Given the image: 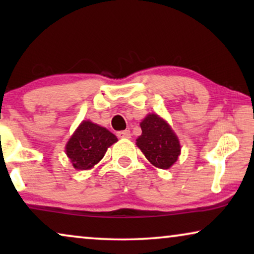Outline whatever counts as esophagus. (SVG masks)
Returning <instances> with one entry per match:
<instances>
[{"label":"esophagus","instance_id":"esophagus-1","mask_svg":"<svg viewBox=\"0 0 254 254\" xmlns=\"http://www.w3.org/2000/svg\"><path fill=\"white\" fill-rule=\"evenodd\" d=\"M118 137L120 138H129L130 137V131L129 130H120L117 133Z\"/></svg>","mask_w":254,"mask_h":254}]
</instances>
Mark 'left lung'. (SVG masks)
<instances>
[{
	"label": "left lung",
	"mask_w": 254,
	"mask_h": 254,
	"mask_svg": "<svg viewBox=\"0 0 254 254\" xmlns=\"http://www.w3.org/2000/svg\"><path fill=\"white\" fill-rule=\"evenodd\" d=\"M142 135L137 147L152 165L169 169L180 155V144L171 127L157 114H149L141 123Z\"/></svg>",
	"instance_id": "obj_1"
}]
</instances>
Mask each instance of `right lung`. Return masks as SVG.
<instances>
[{
	"instance_id": "add662e5",
	"label": "right lung",
	"mask_w": 254,
	"mask_h": 254,
	"mask_svg": "<svg viewBox=\"0 0 254 254\" xmlns=\"http://www.w3.org/2000/svg\"><path fill=\"white\" fill-rule=\"evenodd\" d=\"M118 141L117 136L98 125L83 121L68 141L65 152L75 169L88 170L104 157L107 148Z\"/></svg>"
}]
</instances>
